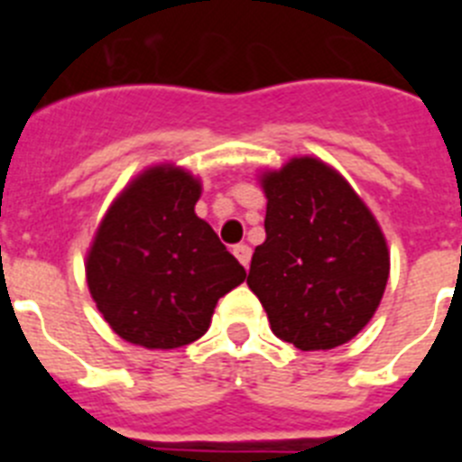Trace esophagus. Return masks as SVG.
<instances>
[{
  "instance_id": "obj_1",
  "label": "esophagus",
  "mask_w": 462,
  "mask_h": 462,
  "mask_svg": "<svg viewBox=\"0 0 462 462\" xmlns=\"http://www.w3.org/2000/svg\"><path fill=\"white\" fill-rule=\"evenodd\" d=\"M234 254H236V259H238L240 263H243L245 268L250 266V259H252V250H250V245H245V243L236 245V247H234Z\"/></svg>"
}]
</instances>
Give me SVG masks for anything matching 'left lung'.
Masks as SVG:
<instances>
[{"label":"left lung","instance_id":"obj_1","mask_svg":"<svg viewBox=\"0 0 462 462\" xmlns=\"http://www.w3.org/2000/svg\"><path fill=\"white\" fill-rule=\"evenodd\" d=\"M266 240L247 284L280 340L336 349L373 319L389 282L391 256L377 219L352 185L317 157H293L259 178Z\"/></svg>","mask_w":462,"mask_h":462}]
</instances>
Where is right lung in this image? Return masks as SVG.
<instances>
[{"label": "right lung", "instance_id": "obj_1", "mask_svg": "<svg viewBox=\"0 0 462 462\" xmlns=\"http://www.w3.org/2000/svg\"><path fill=\"white\" fill-rule=\"evenodd\" d=\"M201 180L175 164L138 173L101 219L85 259L97 310L122 340L175 349L208 330L247 273L194 212Z\"/></svg>", "mask_w": 462, "mask_h": 462}]
</instances>
